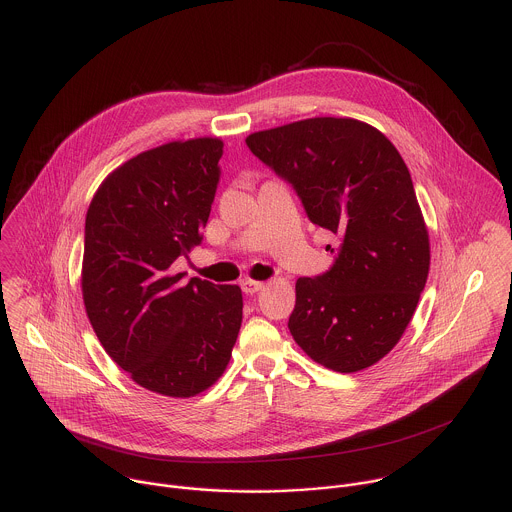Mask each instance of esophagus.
Here are the masks:
<instances>
[{
  "mask_svg": "<svg viewBox=\"0 0 512 512\" xmlns=\"http://www.w3.org/2000/svg\"><path fill=\"white\" fill-rule=\"evenodd\" d=\"M240 288H242V292L252 295V293L260 292L264 288V284L256 282V280H242Z\"/></svg>",
  "mask_w": 512,
  "mask_h": 512,
  "instance_id": "esophagus-1",
  "label": "esophagus"
}]
</instances>
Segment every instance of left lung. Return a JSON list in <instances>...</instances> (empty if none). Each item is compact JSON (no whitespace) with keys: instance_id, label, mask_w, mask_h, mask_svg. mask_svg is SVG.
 I'll return each instance as SVG.
<instances>
[{"instance_id":"1","label":"left lung","mask_w":512,"mask_h":512,"mask_svg":"<svg viewBox=\"0 0 512 512\" xmlns=\"http://www.w3.org/2000/svg\"><path fill=\"white\" fill-rule=\"evenodd\" d=\"M246 146L292 185L307 219L341 238L333 266L295 284V343L337 372L378 363L408 327L430 270L428 230L398 149L351 118L293 122Z\"/></svg>"}]
</instances>
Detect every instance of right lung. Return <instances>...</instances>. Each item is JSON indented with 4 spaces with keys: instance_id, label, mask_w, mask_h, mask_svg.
<instances>
[{
    "instance_id": "right-lung-1",
    "label": "right lung",
    "mask_w": 512,
    "mask_h": 512,
    "mask_svg": "<svg viewBox=\"0 0 512 512\" xmlns=\"http://www.w3.org/2000/svg\"><path fill=\"white\" fill-rule=\"evenodd\" d=\"M222 142L136 155L96 191L84 224L82 297L104 351L151 392L189 398L219 380L242 323L238 286L173 274L203 242Z\"/></svg>"
}]
</instances>
